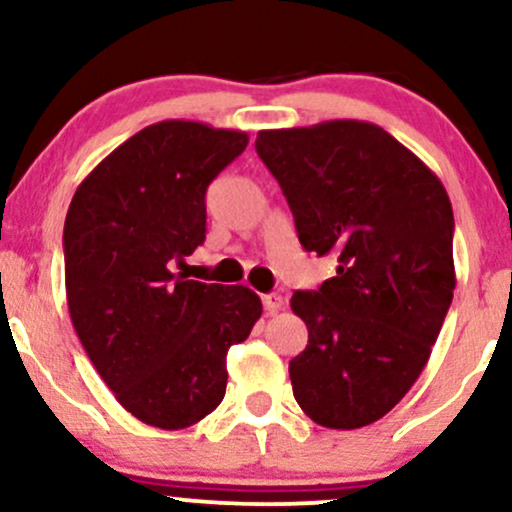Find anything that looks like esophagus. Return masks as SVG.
<instances>
[{
    "label": "esophagus",
    "mask_w": 512,
    "mask_h": 512,
    "mask_svg": "<svg viewBox=\"0 0 512 512\" xmlns=\"http://www.w3.org/2000/svg\"><path fill=\"white\" fill-rule=\"evenodd\" d=\"M262 305H264V310H267V313H279L281 308H284V298L279 296V293H264L262 296Z\"/></svg>",
    "instance_id": "34e87169"
}]
</instances>
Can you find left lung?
<instances>
[{"mask_svg":"<svg viewBox=\"0 0 512 512\" xmlns=\"http://www.w3.org/2000/svg\"><path fill=\"white\" fill-rule=\"evenodd\" d=\"M255 149L303 248L337 260V276L291 298L308 327L289 363L293 397L325 428L373 424L416 383L452 303L448 192L370 122L264 129Z\"/></svg>","mask_w":512,"mask_h":512,"instance_id":"obj_1","label":"left lung"}]
</instances>
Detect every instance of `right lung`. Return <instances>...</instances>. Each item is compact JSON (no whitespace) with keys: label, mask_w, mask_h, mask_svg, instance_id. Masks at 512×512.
<instances>
[{"label":"right lung","mask_w":512,"mask_h":512,"mask_svg":"<svg viewBox=\"0 0 512 512\" xmlns=\"http://www.w3.org/2000/svg\"><path fill=\"white\" fill-rule=\"evenodd\" d=\"M248 134L163 120L105 156L69 204L64 281L72 325L117 402L178 431L226 395V354L262 315L248 286L173 274L207 233L209 182Z\"/></svg>","instance_id":"1"}]
</instances>
